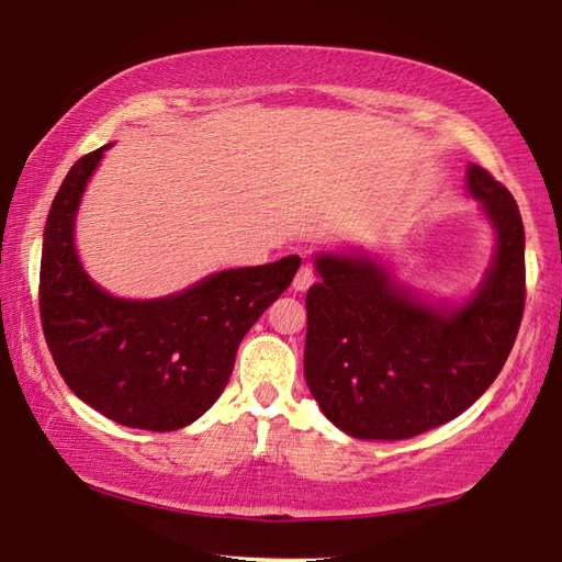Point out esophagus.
<instances>
[{"label":"esophagus","instance_id":"34e87169","mask_svg":"<svg viewBox=\"0 0 562 562\" xmlns=\"http://www.w3.org/2000/svg\"><path fill=\"white\" fill-rule=\"evenodd\" d=\"M315 283V269L311 267V263H303V267L299 269V273L293 277V289L295 291H305L311 289V285Z\"/></svg>","mask_w":562,"mask_h":562}]
</instances>
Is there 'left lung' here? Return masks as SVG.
<instances>
[{
	"mask_svg": "<svg viewBox=\"0 0 562 562\" xmlns=\"http://www.w3.org/2000/svg\"><path fill=\"white\" fill-rule=\"evenodd\" d=\"M468 188L496 229V254L458 308L416 299L369 257L315 259L303 369L321 411L347 436L406 440L458 418L512 352L526 303L521 213L477 164Z\"/></svg>",
	"mask_w": 562,
	"mask_h": 562,
	"instance_id": "obj_1",
	"label": "left lung"
}]
</instances>
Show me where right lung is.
I'll use <instances>...</instances> for the list:
<instances>
[{
    "instance_id": "1",
    "label": "right lung",
    "mask_w": 562,
    "mask_h": 562,
    "mask_svg": "<svg viewBox=\"0 0 562 562\" xmlns=\"http://www.w3.org/2000/svg\"><path fill=\"white\" fill-rule=\"evenodd\" d=\"M102 149L85 154L53 200L41 251L38 308L72 394L114 423L178 430L225 391L241 337L289 289L299 257L227 269L156 301H124L82 271L72 225Z\"/></svg>"
}]
</instances>
